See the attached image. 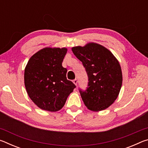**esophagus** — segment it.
<instances>
[{
  "label": "esophagus",
  "mask_w": 148,
  "mask_h": 148,
  "mask_svg": "<svg viewBox=\"0 0 148 148\" xmlns=\"http://www.w3.org/2000/svg\"><path fill=\"white\" fill-rule=\"evenodd\" d=\"M73 83L76 85V86H77V80L76 79H75L73 80Z\"/></svg>",
  "instance_id": "obj_1"
}]
</instances>
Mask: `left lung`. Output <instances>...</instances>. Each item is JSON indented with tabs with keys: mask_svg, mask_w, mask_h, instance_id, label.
<instances>
[{
	"mask_svg": "<svg viewBox=\"0 0 148 148\" xmlns=\"http://www.w3.org/2000/svg\"><path fill=\"white\" fill-rule=\"evenodd\" d=\"M72 51L88 75V87L85 91L79 90L84 104L94 112L108 108L117 99L122 86L118 60L109 49L95 42L73 47Z\"/></svg>",
	"mask_w": 148,
	"mask_h": 148,
	"instance_id": "obj_1",
	"label": "left lung"
}]
</instances>
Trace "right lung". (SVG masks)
<instances>
[{"label":"right lung","mask_w":148,"mask_h":148,"mask_svg":"<svg viewBox=\"0 0 148 148\" xmlns=\"http://www.w3.org/2000/svg\"><path fill=\"white\" fill-rule=\"evenodd\" d=\"M66 47H46L29 59L25 69L24 83L27 94L42 110L57 112L66 102L76 86L66 79L62 62Z\"/></svg>","instance_id":"add662e5"}]
</instances>
